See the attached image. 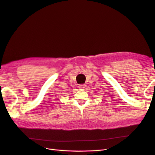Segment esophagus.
<instances>
[{
    "label": "esophagus",
    "instance_id": "34e87169",
    "mask_svg": "<svg viewBox=\"0 0 155 155\" xmlns=\"http://www.w3.org/2000/svg\"><path fill=\"white\" fill-rule=\"evenodd\" d=\"M85 87V85L84 84H82V85H79V88H84Z\"/></svg>",
    "mask_w": 155,
    "mask_h": 155
}]
</instances>
